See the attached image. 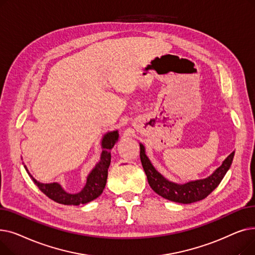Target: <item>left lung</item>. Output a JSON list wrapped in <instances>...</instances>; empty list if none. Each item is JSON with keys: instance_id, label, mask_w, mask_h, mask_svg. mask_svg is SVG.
Listing matches in <instances>:
<instances>
[{"instance_id": "obj_1", "label": "left lung", "mask_w": 255, "mask_h": 255, "mask_svg": "<svg viewBox=\"0 0 255 255\" xmlns=\"http://www.w3.org/2000/svg\"><path fill=\"white\" fill-rule=\"evenodd\" d=\"M140 161L151 188L160 196L171 202L180 204H191L206 198L220 184L226 171L232 165L235 152L227 156L221 166L206 179L192 181L183 185L167 181L154 168L144 153V146L140 143Z\"/></svg>"}]
</instances>
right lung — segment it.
<instances>
[{
	"label": "right lung",
	"mask_w": 255,
	"mask_h": 255,
	"mask_svg": "<svg viewBox=\"0 0 255 255\" xmlns=\"http://www.w3.org/2000/svg\"><path fill=\"white\" fill-rule=\"evenodd\" d=\"M119 138L118 131H113L106 133L102 139V154L99 163L96 164L87 179V184L84 189L79 193L70 194L64 191L62 187L58 183L43 184L37 182L32 176H30L33 182L38 186V188L41 190L47 197L52 199L53 202L62 204V205H73L78 206L79 204H87L97 198L102 192L106 184L107 179V169L111 164V152L113 146ZM25 167V166H24ZM25 170L28 171L25 167ZM29 173V172H28ZM30 175V173H29Z\"/></svg>",
	"instance_id": "add662e5"
}]
</instances>
